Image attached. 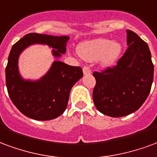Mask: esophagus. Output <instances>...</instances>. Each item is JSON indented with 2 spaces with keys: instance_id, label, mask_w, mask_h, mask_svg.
Instances as JSON below:
<instances>
[{
  "instance_id": "34e87169",
  "label": "esophagus",
  "mask_w": 157,
  "mask_h": 157,
  "mask_svg": "<svg viewBox=\"0 0 157 157\" xmlns=\"http://www.w3.org/2000/svg\"><path fill=\"white\" fill-rule=\"evenodd\" d=\"M83 73L84 75H86V74H91V70H90V67L85 66V67H83Z\"/></svg>"
}]
</instances>
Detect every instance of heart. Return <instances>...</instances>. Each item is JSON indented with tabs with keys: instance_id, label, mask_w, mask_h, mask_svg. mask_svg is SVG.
Listing matches in <instances>:
<instances>
[{
	"instance_id": "1",
	"label": "heart",
	"mask_w": 157,
	"mask_h": 157,
	"mask_svg": "<svg viewBox=\"0 0 157 157\" xmlns=\"http://www.w3.org/2000/svg\"><path fill=\"white\" fill-rule=\"evenodd\" d=\"M77 51L85 61L94 62L99 59L100 65L107 67L117 61L122 52V45L118 42H112L109 39L98 38L81 42Z\"/></svg>"
}]
</instances>
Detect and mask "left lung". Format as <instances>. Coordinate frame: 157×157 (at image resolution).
Segmentation results:
<instances>
[{"mask_svg":"<svg viewBox=\"0 0 157 157\" xmlns=\"http://www.w3.org/2000/svg\"><path fill=\"white\" fill-rule=\"evenodd\" d=\"M128 48L114 67L94 72L93 99L96 109L110 117L136 111L148 97L154 65L149 47L136 33L126 30Z\"/></svg>","mask_w":157,"mask_h":157,"instance_id":"8db88e82","label":"left lung"}]
</instances>
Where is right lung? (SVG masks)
I'll return each mask as SVG.
<instances>
[{
    "instance_id": "add662e5",
    "label": "right lung",
    "mask_w": 157,
    "mask_h": 157,
    "mask_svg": "<svg viewBox=\"0 0 157 157\" xmlns=\"http://www.w3.org/2000/svg\"><path fill=\"white\" fill-rule=\"evenodd\" d=\"M68 40L67 36L29 33L12 46L6 67V83L10 99L24 115L36 121L60 116L67 108L72 87L83 74L80 67L54 61L41 78L24 79L18 68L21 53L29 46L42 44L52 48V56L59 58L66 52Z\"/></svg>"
}]
</instances>
